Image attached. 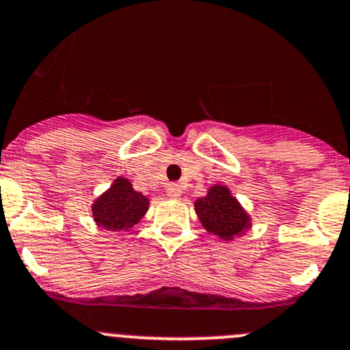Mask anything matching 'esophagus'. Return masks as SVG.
Returning a JSON list of instances; mask_svg holds the SVG:
<instances>
[{
  "label": "esophagus",
  "mask_w": 350,
  "mask_h": 350,
  "mask_svg": "<svg viewBox=\"0 0 350 350\" xmlns=\"http://www.w3.org/2000/svg\"><path fill=\"white\" fill-rule=\"evenodd\" d=\"M183 193V186L181 185H167V188H165V195L169 196V198H179Z\"/></svg>",
  "instance_id": "esophagus-1"
}]
</instances>
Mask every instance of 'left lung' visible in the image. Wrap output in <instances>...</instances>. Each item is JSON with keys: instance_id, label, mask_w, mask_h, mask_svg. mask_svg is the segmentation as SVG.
I'll return each mask as SVG.
<instances>
[{"instance_id": "obj_1", "label": "left lung", "mask_w": 350, "mask_h": 350, "mask_svg": "<svg viewBox=\"0 0 350 350\" xmlns=\"http://www.w3.org/2000/svg\"><path fill=\"white\" fill-rule=\"evenodd\" d=\"M193 206L203 229L226 243L244 236L253 227L251 215L227 185H212L205 196L195 200Z\"/></svg>"}]
</instances>
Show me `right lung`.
Instances as JSON below:
<instances>
[{"mask_svg": "<svg viewBox=\"0 0 350 350\" xmlns=\"http://www.w3.org/2000/svg\"><path fill=\"white\" fill-rule=\"evenodd\" d=\"M148 206L150 200L140 191H135L130 179L118 176L113 185L94 200L90 213L97 227L118 232L140 222Z\"/></svg>", "mask_w": 350, "mask_h": 350, "instance_id": "right-lung-1", "label": "right lung"}]
</instances>
